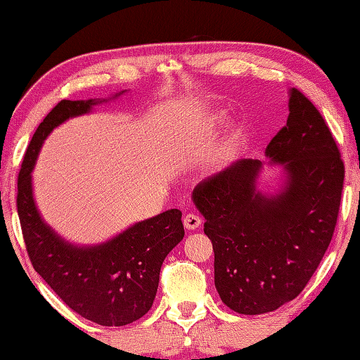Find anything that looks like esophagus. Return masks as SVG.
Listing matches in <instances>:
<instances>
[{
  "label": "esophagus",
  "instance_id": "34e87169",
  "mask_svg": "<svg viewBox=\"0 0 360 360\" xmlns=\"http://www.w3.org/2000/svg\"><path fill=\"white\" fill-rule=\"evenodd\" d=\"M201 225V219L197 214L188 212L184 217V226L186 230H197V228Z\"/></svg>",
  "mask_w": 360,
  "mask_h": 360
}]
</instances>
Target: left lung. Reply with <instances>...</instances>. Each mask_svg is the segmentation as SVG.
Segmentation results:
<instances>
[{"label": "left lung", "mask_w": 360, "mask_h": 360, "mask_svg": "<svg viewBox=\"0 0 360 360\" xmlns=\"http://www.w3.org/2000/svg\"><path fill=\"white\" fill-rule=\"evenodd\" d=\"M286 126L266 148L285 169L283 191L257 192L261 160L240 159L202 179L193 201L212 240L221 302L261 315L297 297L334 236L345 165L328 122L292 88Z\"/></svg>", "instance_id": "obj_1"}]
</instances>
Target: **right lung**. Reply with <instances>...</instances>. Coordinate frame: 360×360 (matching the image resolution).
Segmentation results:
<instances>
[{
    "mask_svg": "<svg viewBox=\"0 0 360 360\" xmlns=\"http://www.w3.org/2000/svg\"><path fill=\"white\" fill-rule=\"evenodd\" d=\"M99 101H61L39 124L17 178V212L34 271L69 309L101 326H126L146 315L159 286L163 259L184 238L179 209L143 220L96 247L63 240L39 215L31 188L42 141L72 116Z\"/></svg>",
    "mask_w": 360,
    "mask_h": 360,
    "instance_id": "add662e5",
    "label": "right lung"
}]
</instances>
